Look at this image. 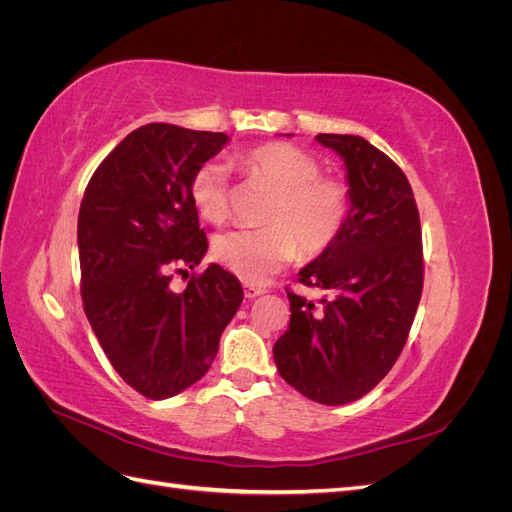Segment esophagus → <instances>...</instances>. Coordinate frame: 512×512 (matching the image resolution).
<instances>
[{
  "mask_svg": "<svg viewBox=\"0 0 512 512\" xmlns=\"http://www.w3.org/2000/svg\"><path fill=\"white\" fill-rule=\"evenodd\" d=\"M267 290L262 286H254V284H245V299H256L260 294H265Z\"/></svg>",
  "mask_w": 512,
  "mask_h": 512,
  "instance_id": "esophagus-1",
  "label": "esophagus"
}]
</instances>
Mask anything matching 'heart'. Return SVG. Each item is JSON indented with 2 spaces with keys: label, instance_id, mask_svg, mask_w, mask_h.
<instances>
[{
  "label": "heart",
  "instance_id": "b5f03b06",
  "mask_svg": "<svg viewBox=\"0 0 512 512\" xmlns=\"http://www.w3.org/2000/svg\"><path fill=\"white\" fill-rule=\"evenodd\" d=\"M247 181L271 192L262 215L265 228L228 230L213 241V256L247 284L297 258L318 256L333 245L352 209L348 185L320 175V162L290 143H265L235 158ZM190 198L200 218L222 224L228 218V177L220 162L200 164L190 181Z\"/></svg>",
  "mask_w": 512,
  "mask_h": 512
}]
</instances>
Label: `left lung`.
Here are the masks:
<instances>
[{
  "mask_svg": "<svg viewBox=\"0 0 512 512\" xmlns=\"http://www.w3.org/2000/svg\"><path fill=\"white\" fill-rule=\"evenodd\" d=\"M344 160L352 209L331 247L299 271L320 305L288 292L290 324L273 346L280 376L307 399L344 406L389 374L423 292L421 220L408 177L354 134H318Z\"/></svg>",
  "mask_w": 512,
  "mask_h": 512,
  "instance_id": "1",
  "label": "left lung"
}]
</instances>
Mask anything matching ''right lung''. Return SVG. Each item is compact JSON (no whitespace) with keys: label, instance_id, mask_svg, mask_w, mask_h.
<instances>
[{"label":"right lung","instance_id":"add662e5","mask_svg":"<svg viewBox=\"0 0 512 512\" xmlns=\"http://www.w3.org/2000/svg\"><path fill=\"white\" fill-rule=\"evenodd\" d=\"M228 143L222 132L147 123L108 153L79 211L81 294L98 342L134 391L166 399L203 378L243 288L209 265L183 292L173 273L207 252L190 198L194 170Z\"/></svg>","mask_w":512,"mask_h":512}]
</instances>
